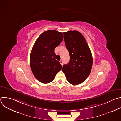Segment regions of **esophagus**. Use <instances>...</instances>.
<instances>
[{
  "instance_id": "1",
  "label": "esophagus",
  "mask_w": 121,
  "mask_h": 121,
  "mask_svg": "<svg viewBox=\"0 0 121 121\" xmlns=\"http://www.w3.org/2000/svg\"><path fill=\"white\" fill-rule=\"evenodd\" d=\"M60 64H61V65H62L63 64V61H62V60H60Z\"/></svg>"
}]
</instances>
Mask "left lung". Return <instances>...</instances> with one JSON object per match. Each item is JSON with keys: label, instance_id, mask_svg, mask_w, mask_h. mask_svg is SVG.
I'll return each instance as SVG.
<instances>
[{"label": "left lung", "instance_id": "obj_1", "mask_svg": "<svg viewBox=\"0 0 121 121\" xmlns=\"http://www.w3.org/2000/svg\"><path fill=\"white\" fill-rule=\"evenodd\" d=\"M64 41L70 59L63 65L62 71L67 81L76 85L83 82L89 77L93 59L89 46L82 34L78 31L63 32Z\"/></svg>", "mask_w": 121, "mask_h": 121}]
</instances>
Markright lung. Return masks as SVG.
I'll use <instances>...</instances> for the list:
<instances>
[{
    "label": "right lung",
    "instance_id": "1",
    "mask_svg": "<svg viewBox=\"0 0 121 121\" xmlns=\"http://www.w3.org/2000/svg\"><path fill=\"white\" fill-rule=\"evenodd\" d=\"M63 37L61 32L47 30L41 34L33 46L30 58V68L34 77L43 83L52 81L62 69L54 51Z\"/></svg>",
    "mask_w": 121,
    "mask_h": 121
}]
</instances>
